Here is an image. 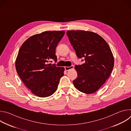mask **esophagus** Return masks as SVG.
Here are the masks:
<instances>
[{
	"label": "esophagus",
	"mask_w": 131,
	"mask_h": 131,
	"mask_svg": "<svg viewBox=\"0 0 131 131\" xmlns=\"http://www.w3.org/2000/svg\"><path fill=\"white\" fill-rule=\"evenodd\" d=\"M73 65H71V66H69V67H65V70L66 71H68V70H70V69H73Z\"/></svg>",
	"instance_id": "34e87169"
}]
</instances>
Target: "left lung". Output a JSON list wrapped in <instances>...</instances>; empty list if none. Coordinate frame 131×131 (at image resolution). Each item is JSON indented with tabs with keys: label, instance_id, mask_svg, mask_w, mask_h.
Returning <instances> with one entry per match:
<instances>
[{
	"label": "left lung",
	"instance_id": "obj_1",
	"mask_svg": "<svg viewBox=\"0 0 131 131\" xmlns=\"http://www.w3.org/2000/svg\"><path fill=\"white\" fill-rule=\"evenodd\" d=\"M67 35L77 57L83 58L85 61L84 64L74 67L78 77L73 81V85L82 93H94L113 70L114 58L111 49L102 37L95 32L68 30Z\"/></svg>",
	"mask_w": 131,
	"mask_h": 131
}]
</instances>
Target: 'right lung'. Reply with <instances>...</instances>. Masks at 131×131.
<instances>
[{"label":"right lung","mask_w":131,"mask_h":131,"mask_svg":"<svg viewBox=\"0 0 131 131\" xmlns=\"http://www.w3.org/2000/svg\"><path fill=\"white\" fill-rule=\"evenodd\" d=\"M64 31H47L30 37L22 45L15 61L16 71L35 95L46 97L57 91L64 68L48 64L57 61L55 49ZM52 62V61H50Z\"/></svg>","instance_id":"obj_1"}]
</instances>
